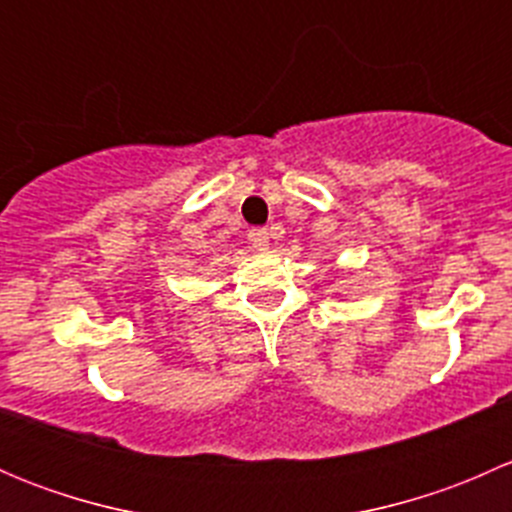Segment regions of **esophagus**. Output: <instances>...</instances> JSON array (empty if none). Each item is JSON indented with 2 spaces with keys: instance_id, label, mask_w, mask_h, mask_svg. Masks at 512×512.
I'll use <instances>...</instances> for the list:
<instances>
[{
  "instance_id": "34e87169",
  "label": "esophagus",
  "mask_w": 512,
  "mask_h": 512,
  "mask_svg": "<svg viewBox=\"0 0 512 512\" xmlns=\"http://www.w3.org/2000/svg\"><path fill=\"white\" fill-rule=\"evenodd\" d=\"M247 240H250V245L255 247V250H267V247H270V232L257 227V230H250Z\"/></svg>"
}]
</instances>
